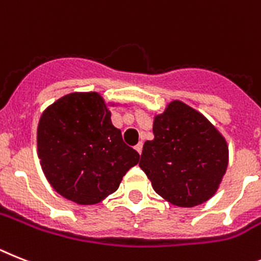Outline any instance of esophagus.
I'll list each match as a JSON object with an SVG mask.
<instances>
[{
    "mask_svg": "<svg viewBox=\"0 0 261 261\" xmlns=\"http://www.w3.org/2000/svg\"><path fill=\"white\" fill-rule=\"evenodd\" d=\"M142 147H143V143H142V142H139V143L135 146V150H137L139 154H142Z\"/></svg>",
    "mask_w": 261,
    "mask_h": 261,
    "instance_id": "1",
    "label": "esophagus"
}]
</instances>
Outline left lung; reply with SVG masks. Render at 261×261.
I'll return each instance as SVG.
<instances>
[{
	"label": "left lung",
	"instance_id": "left-lung-1",
	"mask_svg": "<svg viewBox=\"0 0 261 261\" xmlns=\"http://www.w3.org/2000/svg\"><path fill=\"white\" fill-rule=\"evenodd\" d=\"M139 167L154 191L178 207L203 204L216 194L228 167V144L207 118L179 99L154 115Z\"/></svg>",
	"mask_w": 261,
	"mask_h": 261
}]
</instances>
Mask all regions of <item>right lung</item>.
I'll list each match as a JSON object with an SVG mask.
<instances>
[{
  "label": "right lung",
  "mask_w": 261,
  "mask_h": 261,
  "mask_svg": "<svg viewBox=\"0 0 261 261\" xmlns=\"http://www.w3.org/2000/svg\"><path fill=\"white\" fill-rule=\"evenodd\" d=\"M99 93L75 91L47 106L37 127V154L54 191L76 204L114 194L139 154L122 139Z\"/></svg>",
  "instance_id": "obj_1"
}]
</instances>
